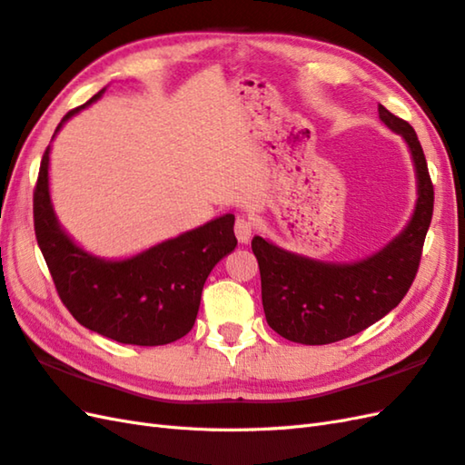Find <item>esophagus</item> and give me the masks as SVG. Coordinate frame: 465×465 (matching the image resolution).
Segmentation results:
<instances>
[{
	"label": "esophagus",
	"mask_w": 465,
	"mask_h": 465,
	"mask_svg": "<svg viewBox=\"0 0 465 465\" xmlns=\"http://www.w3.org/2000/svg\"><path fill=\"white\" fill-rule=\"evenodd\" d=\"M233 230H235V235H237V240H240V243H247L249 240H252V233L255 230V223L252 222V218L240 216V218L235 220Z\"/></svg>",
	"instance_id": "1"
}]
</instances>
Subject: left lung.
<instances>
[{
  "mask_svg": "<svg viewBox=\"0 0 465 465\" xmlns=\"http://www.w3.org/2000/svg\"><path fill=\"white\" fill-rule=\"evenodd\" d=\"M379 117L407 141L419 178L416 210L399 237L383 252L351 265L322 263L294 255L259 235L252 240L267 324L291 341L324 346L355 336L404 299L419 271L432 220L434 186L420 141L411 124L381 104Z\"/></svg>",
  "mask_w": 465,
  "mask_h": 465,
  "instance_id": "obj_1",
  "label": "left lung"
}]
</instances>
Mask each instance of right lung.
Wrapping results in <instances>:
<instances>
[{
  "label": "right lung",
  "mask_w": 465,
  "mask_h": 465,
  "mask_svg": "<svg viewBox=\"0 0 465 465\" xmlns=\"http://www.w3.org/2000/svg\"><path fill=\"white\" fill-rule=\"evenodd\" d=\"M102 92L70 110L56 131L70 115L98 100ZM49 151L51 147L45 149L35 184L33 222L41 253L68 312L84 328L131 346H164L186 336L196 322L210 271L237 245L233 213L131 259H98L70 240L54 218L49 196Z\"/></svg>",
  "instance_id": "1"
}]
</instances>
